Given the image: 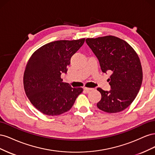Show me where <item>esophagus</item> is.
<instances>
[{"mask_svg":"<svg viewBox=\"0 0 155 155\" xmlns=\"http://www.w3.org/2000/svg\"><path fill=\"white\" fill-rule=\"evenodd\" d=\"M83 89L85 91H86L87 92H89V91H91L92 90V88H87V87H84Z\"/></svg>","mask_w":155,"mask_h":155,"instance_id":"esophagus-1","label":"esophagus"}]
</instances>
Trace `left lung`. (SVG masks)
<instances>
[{
	"instance_id": "obj_1",
	"label": "left lung",
	"mask_w": 155,
	"mask_h": 155,
	"mask_svg": "<svg viewBox=\"0 0 155 155\" xmlns=\"http://www.w3.org/2000/svg\"><path fill=\"white\" fill-rule=\"evenodd\" d=\"M86 43L99 61L101 71L111 74L108 79L110 90L97 88L101 94L97 107L109 113L124 110L142 85V68L137 54L126 41L112 35L87 38Z\"/></svg>"
}]
</instances>
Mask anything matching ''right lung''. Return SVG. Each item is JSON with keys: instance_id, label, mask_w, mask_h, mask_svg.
<instances>
[{"instance_id": "1", "label": "right lung", "mask_w": 155, "mask_h": 155, "mask_svg": "<svg viewBox=\"0 0 155 155\" xmlns=\"http://www.w3.org/2000/svg\"><path fill=\"white\" fill-rule=\"evenodd\" d=\"M85 39L51 42L32 54L23 77L27 97L36 109L48 116H58L73 106L82 88H72L61 78L66 74L72 56Z\"/></svg>"}]
</instances>
